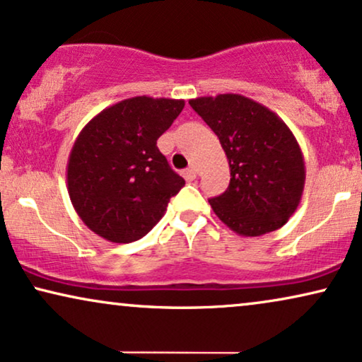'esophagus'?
<instances>
[{
    "label": "esophagus",
    "mask_w": 362,
    "mask_h": 362,
    "mask_svg": "<svg viewBox=\"0 0 362 362\" xmlns=\"http://www.w3.org/2000/svg\"><path fill=\"white\" fill-rule=\"evenodd\" d=\"M182 176H185L187 181H192L196 180V176H198V171H196L194 168H187V170L182 171Z\"/></svg>",
    "instance_id": "34e87169"
}]
</instances>
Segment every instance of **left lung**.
<instances>
[{
  "instance_id": "obj_1",
  "label": "left lung",
  "mask_w": 362,
  "mask_h": 362,
  "mask_svg": "<svg viewBox=\"0 0 362 362\" xmlns=\"http://www.w3.org/2000/svg\"><path fill=\"white\" fill-rule=\"evenodd\" d=\"M189 105L214 131L231 171L228 189L209 204L239 236H262L283 228L301 203L306 168L288 124L243 95L201 96Z\"/></svg>"
}]
</instances>
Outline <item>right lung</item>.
I'll return each mask as SVG.
<instances>
[{
  "mask_svg": "<svg viewBox=\"0 0 362 362\" xmlns=\"http://www.w3.org/2000/svg\"><path fill=\"white\" fill-rule=\"evenodd\" d=\"M182 107L185 100L128 98L105 107L79 131L68 158V194L98 236L118 244L138 241L185 186L156 146Z\"/></svg>",
  "mask_w": 362,
  "mask_h": 362,
  "instance_id": "obj_1",
  "label": "right lung"
}]
</instances>
